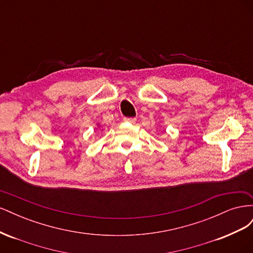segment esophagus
Instances as JSON below:
<instances>
[{
    "label": "esophagus",
    "mask_w": 253,
    "mask_h": 253,
    "mask_svg": "<svg viewBox=\"0 0 253 253\" xmlns=\"http://www.w3.org/2000/svg\"><path fill=\"white\" fill-rule=\"evenodd\" d=\"M124 120L126 122H129V124H135L136 122V118H134V117H125Z\"/></svg>",
    "instance_id": "1"
}]
</instances>
